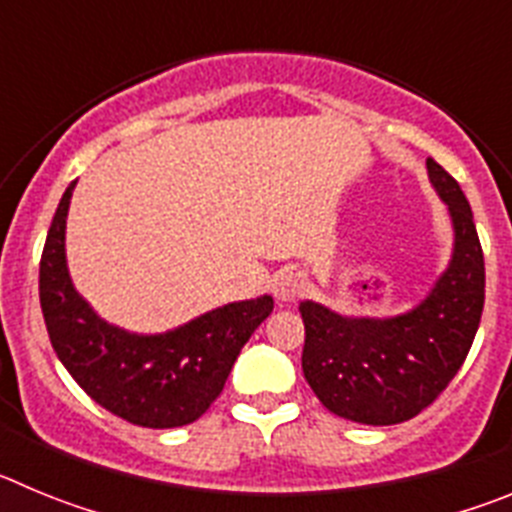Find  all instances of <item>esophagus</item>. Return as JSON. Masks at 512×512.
Instances as JSON below:
<instances>
[{
  "label": "esophagus",
  "mask_w": 512,
  "mask_h": 512,
  "mask_svg": "<svg viewBox=\"0 0 512 512\" xmlns=\"http://www.w3.org/2000/svg\"><path fill=\"white\" fill-rule=\"evenodd\" d=\"M271 289H274V297L279 302H295L302 295V277L295 269H284L274 277Z\"/></svg>",
  "instance_id": "esophagus-1"
}]
</instances>
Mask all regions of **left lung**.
<instances>
[{
    "label": "left lung",
    "instance_id": "1",
    "mask_svg": "<svg viewBox=\"0 0 512 512\" xmlns=\"http://www.w3.org/2000/svg\"><path fill=\"white\" fill-rule=\"evenodd\" d=\"M451 217V259L410 310L369 318L300 302L302 372L325 408L364 425H395L428 408L454 379L485 307V256L467 197L449 171L425 161Z\"/></svg>",
    "mask_w": 512,
    "mask_h": 512
}]
</instances>
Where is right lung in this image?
Listing matches in <instances>:
<instances>
[{
	"mask_svg": "<svg viewBox=\"0 0 512 512\" xmlns=\"http://www.w3.org/2000/svg\"><path fill=\"white\" fill-rule=\"evenodd\" d=\"M76 182L63 192L40 259V307L53 351L104 410L143 428H179L200 418L251 333L274 310L271 295L228 302L164 333H135L99 318L79 295L66 261V217Z\"/></svg>",
	"mask_w": 512,
	"mask_h": 512,
	"instance_id": "add662e5",
	"label": "right lung"
}]
</instances>
